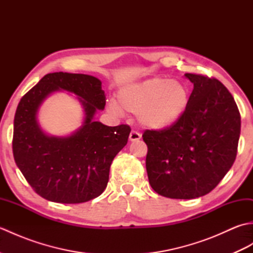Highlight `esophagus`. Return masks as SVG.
<instances>
[{"mask_svg":"<svg viewBox=\"0 0 253 253\" xmlns=\"http://www.w3.org/2000/svg\"><path fill=\"white\" fill-rule=\"evenodd\" d=\"M140 139H141L140 133L135 131V130H131L130 135H129V140L130 141H138V140H140Z\"/></svg>","mask_w":253,"mask_h":253,"instance_id":"obj_1","label":"esophagus"}]
</instances>
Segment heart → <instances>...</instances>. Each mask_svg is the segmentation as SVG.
<instances>
[{
  "instance_id": "obj_1",
  "label": "heart",
  "mask_w": 253,
  "mask_h": 253,
  "mask_svg": "<svg viewBox=\"0 0 253 253\" xmlns=\"http://www.w3.org/2000/svg\"><path fill=\"white\" fill-rule=\"evenodd\" d=\"M189 100V91L182 83L154 77L122 88L118 91L117 102L111 100L107 110L116 115H122L123 111L137 114L142 127L162 130L180 121Z\"/></svg>"
}]
</instances>
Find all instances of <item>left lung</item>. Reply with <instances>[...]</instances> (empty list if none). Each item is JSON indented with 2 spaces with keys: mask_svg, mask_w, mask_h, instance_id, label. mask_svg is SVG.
Wrapping results in <instances>:
<instances>
[{
  "mask_svg": "<svg viewBox=\"0 0 253 253\" xmlns=\"http://www.w3.org/2000/svg\"><path fill=\"white\" fill-rule=\"evenodd\" d=\"M185 76L193 90L184 116L169 128L142 135L150 185L171 199L212 191L233 166L240 136V113L227 88L215 78Z\"/></svg>",
  "mask_w": 253,
  "mask_h": 253,
  "instance_id": "left-lung-1",
  "label": "left lung"
}]
</instances>
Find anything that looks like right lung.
<instances>
[{"instance_id": "obj_1", "label": "right lung", "mask_w": 253, "mask_h": 253, "mask_svg": "<svg viewBox=\"0 0 253 253\" xmlns=\"http://www.w3.org/2000/svg\"><path fill=\"white\" fill-rule=\"evenodd\" d=\"M101 80L90 75L47 74L21 98L14 118L13 154L16 165L34 190L49 201L83 203L106 188L112 161L126 146L128 125L109 127L94 121L104 110ZM63 89L76 95L84 109L82 127L71 136L45 134L37 111L51 93Z\"/></svg>"}]
</instances>
